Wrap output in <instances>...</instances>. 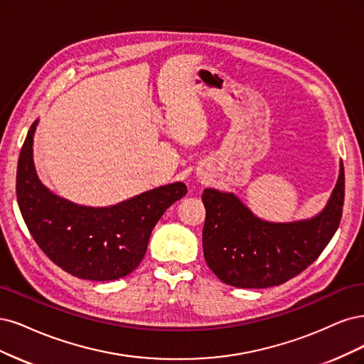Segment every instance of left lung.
Returning <instances> with one entry per match:
<instances>
[{
    "instance_id": "obj_1",
    "label": "left lung",
    "mask_w": 364,
    "mask_h": 364,
    "mask_svg": "<svg viewBox=\"0 0 364 364\" xmlns=\"http://www.w3.org/2000/svg\"><path fill=\"white\" fill-rule=\"evenodd\" d=\"M345 169L323 212L310 220L271 224L255 218L232 193L205 189L203 250L222 283L240 289L279 286L318 259L342 219Z\"/></svg>"
}]
</instances>
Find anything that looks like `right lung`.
Returning <instances> with one entry per match:
<instances>
[{
    "label": "right lung",
    "mask_w": 364,
    "mask_h": 364,
    "mask_svg": "<svg viewBox=\"0 0 364 364\" xmlns=\"http://www.w3.org/2000/svg\"><path fill=\"white\" fill-rule=\"evenodd\" d=\"M34 122L21 148L16 198L34 242L65 272L90 281L132 274L142 262L152 228L187 192L183 183L157 187L118 205L81 207L53 195L38 180L31 144Z\"/></svg>",
    "instance_id": "right-lung-1"
}]
</instances>
